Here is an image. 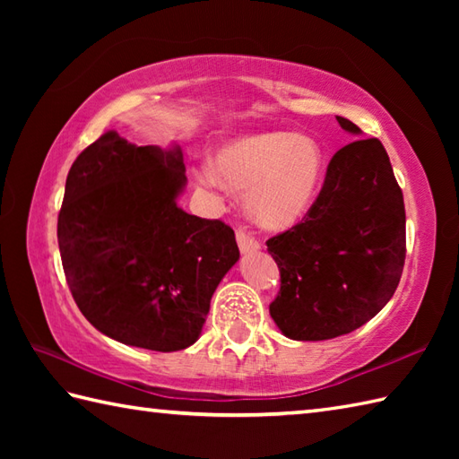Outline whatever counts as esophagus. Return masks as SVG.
<instances>
[{
  "mask_svg": "<svg viewBox=\"0 0 459 459\" xmlns=\"http://www.w3.org/2000/svg\"><path fill=\"white\" fill-rule=\"evenodd\" d=\"M237 242L242 255H255V252L260 250V242L252 235H248L245 229L237 230Z\"/></svg>",
  "mask_w": 459,
  "mask_h": 459,
  "instance_id": "34e87169",
  "label": "esophagus"
}]
</instances>
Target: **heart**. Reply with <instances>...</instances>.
<instances>
[{"label":"heart","mask_w":459,"mask_h":459,"mask_svg":"<svg viewBox=\"0 0 459 459\" xmlns=\"http://www.w3.org/2000/svg\"><path fill=\"white\" fill-rule=\"evenodd\" d=\"M204 189L247 193V211L258 227L286 230L306 217L324 178V150L306 134L260 132L222 143L214 165L195 171Z\"/></svg>","instance_id":"1"}]
</instances>
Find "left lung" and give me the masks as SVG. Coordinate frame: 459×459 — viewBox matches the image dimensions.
Segmentation results:
<instances>
[{"label": "left lung", "mask_w": 459, "mask_h": 459, "mask_svg": "<svg viewBox=\"0 0 459 459\" xmlns=\"http://www.w3.org/2000/svg\"><path fill=\"white\" fill-rule=\"evenodd\" d=\"M337 122L360 135L343 116ZM266 245L280 268L270 316L286 337L333 339L373 319L406 256L404 199L383 143L359 138L341 148L306 219Z\"/></svg>", "instance_id": "left-lung-1"}]
</instances>
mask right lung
<instances>
[{"mask_svg": "<svg viewBox=\"0 0 459 459\" xmlns=\"http://www.w3.org/2000/svg\"><path fill=\"white\" fill-rule=\"evenodd\" d=\"M179 145H134L116 132L68 171L56 238L66 284L91 324L124 345L181 351L240 252L235 230L185 212Z\"/></svg>", "mask_w": 459, "mask_h": 459, "instance_id": "obj_1", "label": "right lung"}]
</instances>
